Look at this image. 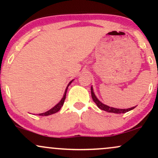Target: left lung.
Here are the masks:
<instances>
[{
    "label": "left lung",
    "mask_w": 158,
    "mask_h": 158,
    "mask_svg": "<svg viewBox=\"0 0 158 158\" xmlns=\"http://www.w3.org/2000/svg\"><path fill=\"white\" fill-rule=\"evenodd\" d=\"M90 90H91L92 99H93L94 102L97 104L98 108H100V109H102L103 110H106L107 112H110V113H114V114H124V113H126V112L129 111V110L134 109V108L136 107V106L132 107V108H128V109H119V108H112V107H109L106 106V105H104L97 99V97L95 96V94L94 93L93 88H92V87L91 88H90Z\"/></svg>",
    "instance_id": "1"
}]
</instances>
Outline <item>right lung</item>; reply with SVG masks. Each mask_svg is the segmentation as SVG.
Returning a JSON list of instances; mask_svg holds the SVG:
<instances>
[{"label":"right lung","mask_w":158,"mask_h":158,"mask_svg":"<svg viewBox=\"0 0 158 158\" xmlns=\"http://www.w3.org/2000/svg\"><path fill=\"white\" fill-rule=\"evenodd\" d=\"M72 81H73V80H72L71 81H70V82H69L68 85V86H67L66 90H65V91H64V96H63L62 99H61L60 102L58 103L57 105H56V106H54L52 108H51V109H50V110H48V111L44 112V113L39 114L40 116H48V115H51V114L56 113V112H58L59 110L61 109V106H63V105H64V100H65V98H66V93H67V90H68V86H69V85H70V84H71Z\"/></svg>","instance_id":"right-lung-1"}]
</instances>
